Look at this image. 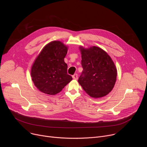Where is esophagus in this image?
Here are the masks:
<instances>
[{
    "label": "esophagus",
    "instance_id": "esophagus-1",
    "mask_svg": "<svg viewBox=\"0 0 147 147\" xmlns=\"http://www.w3.org/2000/svg\"><path fill=\"white\" fill-rule=\"evenodd\" d=\"M73 78L74 79V80H77L78 79V75H77V74H74L73 76Z\"/></svg>",
    "mask_w": 147,
    "mask_h": 147
}]
</instances>
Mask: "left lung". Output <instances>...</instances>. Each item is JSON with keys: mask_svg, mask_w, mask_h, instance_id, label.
I'll use <instances>...</instances> for the list:
<instances>
[{"mask_svg": "<svg viewBox=\"0 0 147 147\" xmlns=\"http://www.w3.org/2000/svg\"><path fill=\"white\" fill-rule=\"evenodd\" d=\"M81 54L82 72L78 82L92 98L107 95L113 88L117 77V69L107 52L98 47H79Z\"/></svg>", "mask_w": 147, "mask_h": 147, "instance_id": "8db88e82", "label": "left lung"}]
</instances>
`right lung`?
Listing matches in <instances>:
<instances>
[{
  "label": "right lung",
  "mask_w": 147,
  "mask_h": 147,
  "mask_svg": "<svg viewBox=\"0 0 147 147\" xmlns=\"http://www.w3.org/2000/svg\"><path fill=\"white\" fill-rule=\"evenodd\" d=\"M67 51L68 47L60 40L52 41L42 49L31 69L32 80L39 91L54 95L72 80L64 60Z\"/></svg>",
  "instance_id": "obj_1"
}]
</instances>
